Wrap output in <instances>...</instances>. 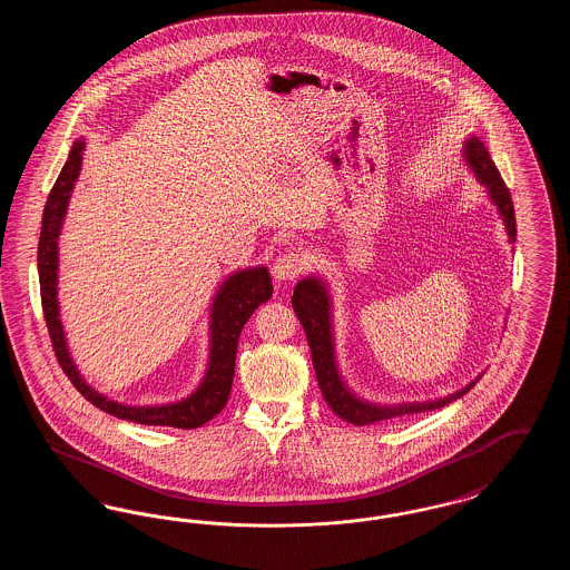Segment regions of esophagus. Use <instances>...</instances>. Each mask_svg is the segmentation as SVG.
<instances>
[{
	"mask_svg": "<svg viewBox=\"0 0 570 570\" xmlns=\"http://www.w3.org/2000/svg\"><path fill=\"white\" fill-rule=\"evenodd\" d=\"M307 269V261L305 256L297 249H286L284 254H279L273 263V275L282 282H291L297 279L301 273Z\"/></svg>",
	"mask_w": 570,
	"mask_h": 570,
	"instance_id": "1",
	"label": "esophagus"
}]
</instances>
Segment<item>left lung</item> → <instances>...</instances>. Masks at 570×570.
Instances as JSON below:
<instances>
[{
	"label": "left lung",
	"mask_w": 570,
	"mask_h": 570,
	"mask_svg": "<svg viewBox=\"0 0 570 570\" xmlns=\"http://www.w3.org/2000/svg\"><path fill=\"white\" fill-rule=\"evenodd\" d=\"M463 154H465V163L470 164L474 175L481 179V184H485L491 200L495 203L500 216L507 224L509 239L515 242V209H513L511 191L507 188V184L502 181L500 170L495 168V164L491 160L488 147L476 136H472V138L465 140ZM293 307L297 312L301 325L305 328L307 344H309V351H312V363H314L318 386L323 391L326 404L340 419H344L353 425H372V423H379V421H389V419H397V416L438 410V407L446 406V404L460 400L463 393H468L479 382V379H476L458 393H453L444 400L425 402V404H404V406L365 404L358 397H354L353 393L344 386L340 374H337V365H335V356H333V335H331V305H328L323 282L316 279V277L301 279L295 286V293H293Z\"/></svg>",
	"instance_id": "obj_1"
}]
</instances>
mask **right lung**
I'll return each mask as SVG.
<instances>
[{
  "label": "right lung",
  "mask_w": 570,
  "mask_h": 570,
  "mask_svg": "<svg viewBox=\"0 0 570 570\" xmlns=\"http://www.w3.org/2000/svg\"><path fill=\"white\" fill-rule=\"evenodd\" d=\"M82 147L85 145L81 140L72 145V151L51 188L45 205V214H42V230H40V244H38L40 298H42V312L51 335L55 356L63 374L70 379L82 397L89 404L109 412L117 419L135 421L140 425H163V428H177V430L200 428L207 421H212L228 402L242 328L249 321V316L256 312V307L272 298V275L265 267H256V269L235 273L222 284L212 307L209 367L200 386L191 393L190 397L177 404H166V406H124L96 393L81 379V374L77 372L68 354L63 328L59 323V307H57V237L68 209L70 191L75 188V181L81 170Z\"/></svg>",
  "instance_id": "1"
}]
</instances>
